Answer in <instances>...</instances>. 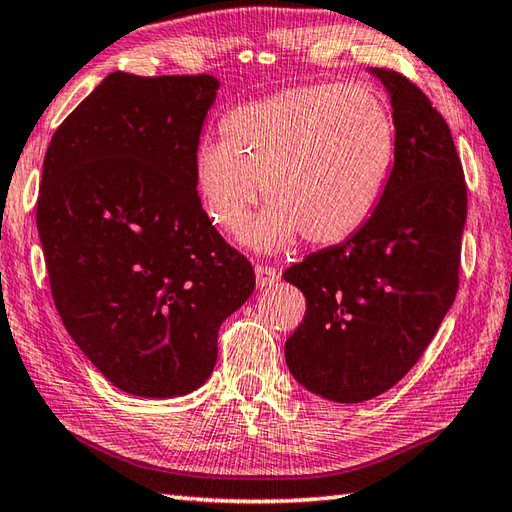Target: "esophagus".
I'll list each match as a JSON object with an SVG mask.
<instances>
[{"label":"esophagus","mask_w":512,"mask_h":512,"mask_svg":"<svg viewBox=\"0 0 512 512\" xmlns=\"http://www.w3.org/2000/svg\"><path fill=\"white\" fill-rule=\"evenodd\" d=\"M279 270L277 268H270V266H255V281H257V288H270L275 286L279 281Z\"/></svg>","instance_id":"obj_1"}]
</instances>
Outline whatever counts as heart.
<instances>
[{
  "label": "heart",
  "mask_w": 512,
  "mask_h": 512,
  "mask_svg": "<svg viewBox=\"0 0 512 512\" xmlns=\"http://www.w3.org/2000/svg\"><path fill=\"white\" fill-rule=\"evenodd\" d=\"M224 140L200 145L195 187L211 222L237 233L267 189L271 206L242 231L257 253L352 237L378 209L394 171L396 123L369 85H306L239 105Z\"/></svg>",
  "instance_id": "obj_1"
}]
</instances>
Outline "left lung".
Masks as SVG:
<instances>
[{"mask_svg": "<svg viewBox=\"0 0 512 512\" xmlns=\"http://www.w3.org/2000/svg\"><path fill=\"white\" fill-rule=\"evenodd\" d=\"M396 160L378 209L343 244L290 266L306 317L286 341L301 387L334 402L385 394L416 365L458 292L466 184L449 125L416 85L383 68Z\"/></svg>", "mask_w": 512, "mask_h": 512, "instance_id": "1", "label": "left lung"}]
</instances>
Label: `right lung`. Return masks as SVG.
I'll list each match as a JSON object with an SVG mask.
<instances>
[{"mask_svg": "<svg viewBox=\"0 0 512 512\" xmlns=\"http://www.w3.org/2000/svg\"><path fill=\"white\" fill-rule=\"evenodd\" d=\"M220 81L112 72L43 158L37 228L72 341L118 389L191 394L255 275L204 213L193 162Z\"/></svg>", "mask_w": 512, "mask_h": 512, "instance_id": "add662e5", "label": "right lung"}]
</instances>
